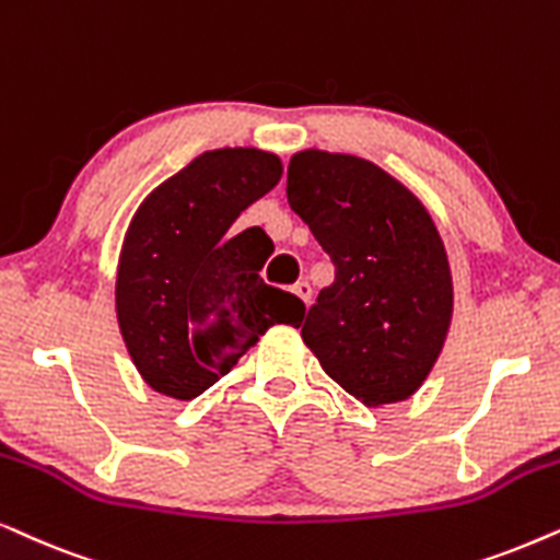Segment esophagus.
I'll list each match as a JSON object with an SVG mask.
<instances>
[{
  "instance_id": "1",
  "label": "esophagus",
  "mask_w": 560,
  "mask_h": 560,
  "mask_svg": "<svg viewBox=\"0 0 560 560\" xmlns=\"http://www.w3.org/2000/svg\"><path fill=\"white\" fill-rule=\"evenodd\" d=\"M292 292L300 296V300L304 302V304H310V300H312V287H310V281H296V284L292 287Z\"/></svg>"
}]
</instances>
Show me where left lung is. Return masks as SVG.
<instances>
[{"mask_svg":"<svg viewBox=\"0 0 560 560\" xmlns=\"http://www.w3.org/2000/svg\"><path fill=\"white\" fill-rule=\"evenodd\" d=\"M287 199L335 266L300 323L302 340L363 405L412 397L441 355L453 310L448 258L428 210L371 161L325 151L294 155Z\"/></svg>","mask_w":560,"mask_h":560,"instance_id":"left-lung-1","label":"left lung"}]
</instances>
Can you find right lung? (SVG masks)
I'll return each mask as SVG.
<instances>
[{
    "label": "right lung",
    "mask_w": 560,
    "mask_h": 560,
    "mask_svg": "<svg viewBox=\"0 0 560 560\" xmlns=\"http://www.w3.org/2000/svg\"><path fill=\"white\" fill-rule=\"evenodd\" d=\"M281 161L256 148L207 151L140 205L117 271V319L140 376L194 399L271 325H300V296L264 284L243 210L279 184ZM253 230V228H250Z\"/></svg>",
    "instance_id": "obj_1"
}]
</instances>
